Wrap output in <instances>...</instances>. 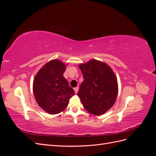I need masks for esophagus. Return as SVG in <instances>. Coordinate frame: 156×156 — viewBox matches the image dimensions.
<instances>
[{"label":"esophagus","mask_w":156,"mask_h":156,"mask_svg":"<svg viewBox=\"0 0 156 156\" xmlns=\"http://www.w3.org/2000/svg\"><path fill=\"white\" fill-rule=\"evenodd\" d=\"M73 89H74V91H75V94H77V92H78V90H79V87H75V88H74Z\"/></svg>","instance_id":"obj_1"}]
</instances>
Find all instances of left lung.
I'll use <instances>...</instances> for the list:
<instances>
[{"mask_svg": "<svg viewBox=\"0 0 156 156\" xmlns=\"http://www.w3.org/2000/svg\"><path fill=\"white\" fill-rule=\"evenodd\" d=\"M84 81L77 96L85 109L94 115L104 114L114 105L118 83L114 72L106 64L91 60L79 66Z\"/></svg>", "mask_w": 156, "mask_h": 156, "instance_id": "obj_1", "label": "left lung"}]
</instances>
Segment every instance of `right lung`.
<instances>
[{
  "label": "right lung",
  "mask_w": 156,
  "mask_h": 156,
  "mask_svg": "<svg viewBox=\"0 0 156 156\" xmlns=\"http://www.w3.org/2000/svg\"><path fill=\"white\" fill-rule=\"evenodd\" d=\"M65 64L51 60L37 72L33 83V92L39 106L49 114L55 115L66 108L74 90L63 76Z\"/></svg>",
  "instance_id": "right-lung-1"
}]
</instances>
